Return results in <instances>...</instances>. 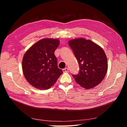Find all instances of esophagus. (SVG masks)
I'll return each instance as SVG.
<instances>
[{"mask_svg":"<svg viewBox=\"0 0 127 127\" xmlns=\"http://www.w3.org/2000/svg\"><path fill=\"white\" fill-rule=\"evenodd\" d=\"M63 71L64 72H68L69 71V69L68 68H65L64 69H63Z\"/></svg>","mask_w":127,"mask_h":127,"instance_id":"34e87169","label":"esophagus"}]
</instances>
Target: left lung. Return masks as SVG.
<instances>
[{
  "mask_svg": "<svg viewBox=\"0 0 127 127\" xmlns=\"http://www.w3.org/2000/svg\"><path fill=\"white\" fill-rule=\"evenodd\" d=\"M68 42L79 66L78 74L72 75L75 81L86 89L96 86L105 77L107 70V58L103 49L84 38Z\"/></svg>",
  "mask_w": 127,
  "mask_h": 127,
  "instance_id": "8db88e82",
  "label": "left lung"
}]
</instances>
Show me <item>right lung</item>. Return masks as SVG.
<instances>
[{
    "label": "right lung",
    "instance_id": "1",
    "mask_svg": "<svg viewBox=\"0 0 127 127\" xmlns=\"http://www.w3.org/2000/svg\"><path fill=\"white\" fill-rule=\"evenodd\" d=\"M59 43L57 39H42L25 53L22 61L24 75L27 81L37 89L50 88L63 74L54 54Z\"/></svg>",
    "mask_w": 127,
    "mask_h": 127
}]
</instances>
